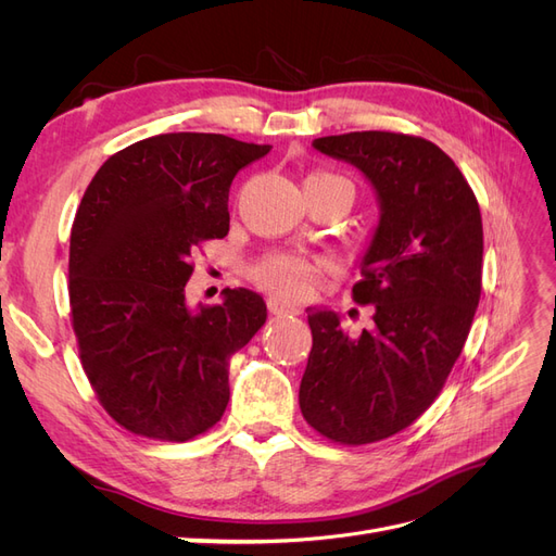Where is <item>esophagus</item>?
I'll return each mask as SVG.
<instances>
[{
	"instance_id": "obj_1",
	"label": "esophagus",
	"mask_w": 556,
	"mask_h": 556,
	"mask_svg": "<svg viewBox=\"0 0 556 556\" xmlns=\"http://www.w3.org/2000/svg\"><path fill=\"white\" fill-rule=\"evenodd\" d=\"M268 311L274 315H299L301 308L294 304H288V301H282L278 296H268Z\"/></svg>"
}]
</instances>
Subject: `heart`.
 Here are the masks:
<instances>
[{"instance_id": "heart-1", "label": "heart", "mask_w": 556, "mask_h": 556, "mask_svg": "<svg viewBox=\"0 0 556 556\" xmlns=\"http://www.w3.org/2000/svg\"><path fill=\"white\" fill-rule=\"evenodd\" d=\"M319 262L301 255H274L255 268V280L282 299H304L311 290Z\"/></svg>"}]
</instances>
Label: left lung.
<instances>
[{
    "mask_svg": "<svg viewBox=\"0 0 556 556\" xmlns=\"http://www.w3.org/2000/svg\"><path fill=\"white\" fill-rule=\"evenodd\" d=\"M371 182L378 225L359 260L357 304L374 327L350 336L331 308H306L313 348L299 387L306 422L343 445L410 427L439 396L462 355L480 301L478 199L443 150L394 131L315 139Z\"/></svg>",
    "mask_w": 556,
    "mask_h": 556,
    "instance_id": "obj_1",
    "label": "left lung"
}]
</instances>
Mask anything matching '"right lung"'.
Instances as JSON below:
<instances>
[{
	"instance_id": "obj_1",
	"label": "right lung",
	"mask_w": 556,
	"mask_h": 556,
	"mask_svg": "<svg viewBox=\"0 0 556 556\" xmlns=\"http://www.w3.org/2000/svg\"><path fill=\"white\" fill-rule=\"evenodd\" d=\"M271 146L225 134H157L111 155L88 185L70 245L78 352L117 425L190 441L229 401V362L266 323L264 299L225 290L190 308L185 285L201 241L229 231V185Z\"/></svg>"
}]
</instances>
